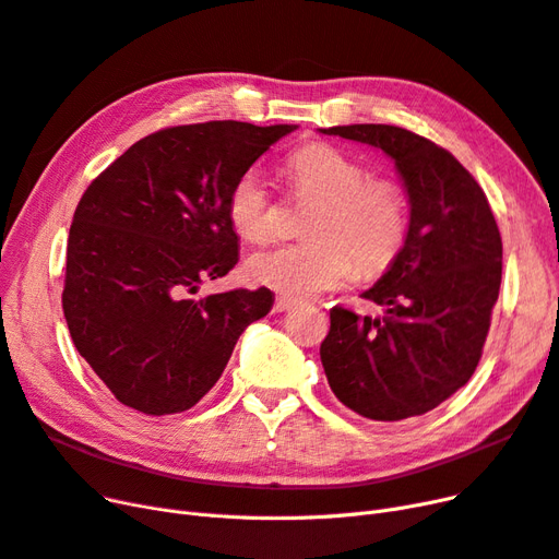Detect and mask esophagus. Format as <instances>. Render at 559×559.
<instances>
[{"label":"esophagus","instance_id":"obj_1","mask_svg":"<svg viewBox=\"0 0 559 559\" xmlns=\"http://www.w3.org/2000/svg\"><path fill=\"white\" fill-rule=\"evenodd\" d=\"M290 308H295V301H293V299L276 297V301H274V313H285V311H290Z\"/></svg>","mask_w":559,"mask_h":559}]
</instances>
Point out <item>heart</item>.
I'll return each instance as SVG.
<instances>
[{"label":"heart","mask_w":559,"mask_h":559,"mask_svg":"<svg viewBox=\"0 0 559 559\" xmlns=\"http://www.w3.org/2000/svg\"><path fill=\"white\" fill-rule=\"evenodd\" d=\"M295 193L316 200L306 218L311 241L253 253L246 274L272 290L308 299L334 290L355 274H378L396 260L407 235L405 198L386 177H366L364 165L334 144L313 142L287 158ZM227 221L248 241L274 235L272 200L258 168L237 177L227 193Z\"/></svg>","instance_id":"obj_1"}]
</instances>
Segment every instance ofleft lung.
Instances as JSON below:
<instances>
[{
	"label": "left lung",
	"mask_w": 559,
	"mask_h": 559,
	"mask_svg": "<svg viewBox=\"0 0 559 559\" xmlns=\"http://www.w3.org/2000/svg\"><path fill=\"white\" fill-rule=\"evenodd\" d=\"M382 150L409 204L401 253L361 295L382 316L332 308L320 359L336 399L373 421L426 415L472 378L500 295L502 239L481 186L417 133L386 123L318 129Z\"/></svg>",
	"instance_id": "obj_1"
}]
</instances>
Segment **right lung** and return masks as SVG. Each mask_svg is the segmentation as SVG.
Returning a JSON list of instances; mask_svg holds the SVG:
<instances>
[{
	"label": "right lung",
	"instance_id": "obj_1",
	"mask_svg": "<svg viewBox=\"0 0 559 559\" xmlns=\"http://www.w3.org/2000/svg\"><path fill=\"white\" fill-rule=\"evenodd\" d=\"M295 123L206 121L138 140L80 198L61 306L80 357L115 399L175 415L210 391L274 295H195L239 260L227 193Z\"/></svg>",
	"mask_w": 559,
	"mask_h": 559
}]
</instances>
